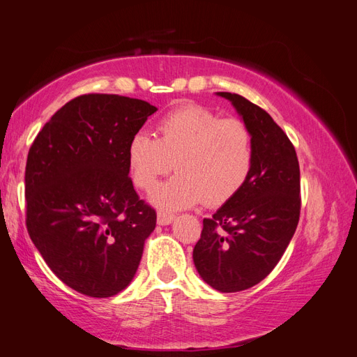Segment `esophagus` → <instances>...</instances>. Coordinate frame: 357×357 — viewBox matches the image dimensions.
Segmentation results:
<instances>
[{
    "mask_svg": "<svg viewBox=\"0 0 357 357\" xmlns=\"http://www.w3.org/2000/svg\"><path fill=\"white\" fill-rule=\"evenodd\" d=\"M176 215L171 214V213H167V211H159L158 213V223L159 225H169L172 220H174Z\"/></svg>",
    "mask_w": 357,
    "mask_h": 357,
    "instance_id": "34e87169",
    "label": "esophagus"
}]
</instances>
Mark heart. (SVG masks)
I'll list each match as a JSON object with an SVG mask.
<instances>
[{
  "label": "heart",
  "instance_id": "heart-1",
  "mask_svg": "<svg viewBox=\"0 0 357 357\" xmlns=\"http://www.w3.org/2000/svg\"><path fill=\"white\" fill-rule=\"evenodd\" d=\"M158 137L132 135L128 164L135 186L150 190L172 168L177 176L158 188L160 208L190 207L202 199L222 205L238 193L253 168V135L235 117H222L199 104H181L158 122Z\"/></svg>",
  "mask_w": 357,
  "mask_h": 357
}]
</instances>
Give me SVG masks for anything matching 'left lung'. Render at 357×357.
<instances>
[{
	"label": "left lung",
	"instance_id": "8db88e82",
	"mask_svg": "<svg viewBox=\"0 0 357 357\" xmlns=\"http://www.w3.org/2000/svg\"><path fill=\"white\" fill-rule=\"evenodd\" d=\"M229 100L253 135V168L243 189L204 219L193 248L199 275L213 289L253 287L273 271L294 236L301 213L295 147L261 107L231 92Z\"/></svg>",
	"mask_w": 357,
	"mask_h": 357
}]
</instances>
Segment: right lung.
<instances>
[{
  "mask_svg": "<svg viewBox=\"0 0 357 357\" xmlns=\"http://www.w3.org/2000/svg\"><path fill=\"white\" fill-rule=\"evenodd\" d=\"M156 110L128 96L80 95L29 147L28 234L53 274L79 294L113 296L137 273L156 211L128 176V146Z\"/></svg>",
  "mask_w": 357,
  "mask_h": 357,
  "instance_id": "right-lung-1",
  "label": "right lung"
}]
</instances>
